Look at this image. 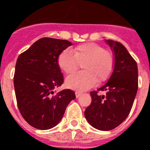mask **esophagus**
Masks as SVG:
<instances>
[{"label": "esophagus", "instance_id": "esophagus-1", "mask_svg": "<svg viewBox=\"0 0 150 150\" xmlns=\"http://www.w3.org/2000/svg\"><path fill=\"white\" fill-rule=\"evenodd\" d=\"M75 95H76V98H79V97L80 96V95H81V93H80L79 91H76V92H75Z\"/></svg>", "mask_w": 150, "mask_h": 150}]
</instances>
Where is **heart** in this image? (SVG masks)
Wrapping results in <instances>:
<instances>
[{
	"label": "heart",
	"instance_id": "obj_1",
	"mask_svg": "<svg viewBox=\"0 0 150 150\" xmlns=\"http://www.w3.org/2000/svg\"><path fill=\"white\" fill-rule=\"evenodd\" d=\"M58 65L66 74L76 72L83 64L84 72L74 74L66 79V86L71 89L84 91L98 82L110 77L115 65L113 54L95 43H86L74 50L66 49L58 57Z\"/></svg>",
	"mask_w": 150,
	"mask_h": 150
}]
</instances>
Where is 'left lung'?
Masks as SVG:
<instances>
[{"instance_id":"1","label":"left lung","mask_w":150,"mask_h":150,"mask_svg":"<svg viewBox=\"0 0 150 150\" xmlns=\"http://www.w3.org/2000/svg\"><path fill=\"white\" fill-rule=\"evenodd\" d=\"M115 58L112 75L104 86L90 92L91 103L85 117L91 126L110 131L119 126L129 115L138 88L137 62L122 43L107 40ZM98 91H105L99 95Z\"/></svg>"}]
</instances>
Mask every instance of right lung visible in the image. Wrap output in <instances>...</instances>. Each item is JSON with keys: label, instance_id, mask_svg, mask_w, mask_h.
<instances>
[{"label": "right lung", "instance_id": "1", "mask_svg": "<svg viewBox=\"0 0 150 150\" xmlns=\"http://www.w3.org/2000/svg\"><path fill=\"white\" fill-rule=\"evenodd\" d=\"M71 45L66 40L41 38L17 59L13 78L17 105L24 120L34 128L55 127L69 103L76 98L71 89L55 95L53 91L64 82L58 57Z\"/></svg>", "mask_w": 150, "mask_h": 150}]
</instances>
